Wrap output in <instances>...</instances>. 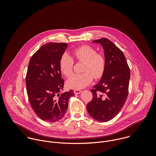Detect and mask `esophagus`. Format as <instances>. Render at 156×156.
<instances>
[{
  "instance_id": "obj_1",
  "label": "esophagus",
  "mask_w": 156,
  "mask_h": 156,
  "mask_svg": "<svg viewBox=\"0 0 156 156\" xmlns=\"http://www.w3.org/2000/svg\"><path fill=\"white\" fill-rule=\"evenodd\" d=\"M81 92H82V90H80V89H75V90H74V92L75 94H79Z\"/></svg>"
}]
</instances>
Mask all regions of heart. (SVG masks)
Returning a JSON list of instances; mask_svg holds the SVG:
<instances>
[{
    "label": "heart",
    "mask_w": 156,
    "mask_h": 156,
    "mask_svg": "<svg viewBox=\"0 0 156 156\" xmlns=\"http://www.w3.org/2000/svg\"><path fill=\"white\" fill-rule=\"evenodd\" d=\"M74 58L80 62H84L83 73L75 74L67 81V87L72 89L83 88L92 82L94 77H101L105 70L106 59L105 56L97 53L95 48L90 45H84L78 47L72 51ZM74 60L68 53H64L59 61L61 71L67 77L71 76L73 71Z\"/></svg>",
    "instance_id": "1"
}]
</instances>
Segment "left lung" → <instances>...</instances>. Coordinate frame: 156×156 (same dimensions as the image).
Masks as SVG:
<instances>
[{
    "label": "left lung",
    "instance_id": "obj_1",
    "mask_svg": "<svg viewBox=\"0 0 156 156\" xmlns=\"http://www.w3.org/2000/svg\"><path fill=\"white\" fill-rule=\"evenodd\" d=\"M92 42L102 45L106 68L98 83L90 90L93 98L87 108L94 119L106 122L117 115L127 100L130 71L124 53L111 41L102 38Z\"/></svg>",
    "mask_w": 156,
    "mask_h": 156
}]
</instances>
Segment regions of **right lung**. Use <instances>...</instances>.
<instances>
[{
    "label": "right lung",
    "instance_id": "right-lung-1",
    "mask_svg": "<svg viewBox=\"0 0 156 156\" xmlns=\"http://www.w3.org/2000/svg\"><path fill=\"white\" fill-rule=\"evenodd\" d=\"M67 43H49L43 45L31 57L27 68L26 85L29 101L42 120L55 122L61 119L68 109L69 98L74 95L63 90L59 61Z\"/></svg>",
    "mask_w": 156,
    "mask_h": 156
}]
</instances>
